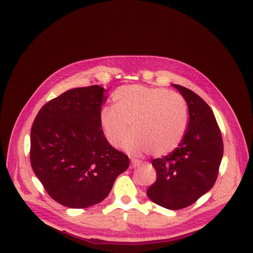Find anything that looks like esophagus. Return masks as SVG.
<instances>
[{"mask_svg":"<svg viewBox=\"0 0 253 253\" xmlns=\"http://www.w3.org/2000/svg\"><path fill=\"white\" fill-rule=\"evenodd\" d=\"M141 164V162H139V160H136V159H132V167L133 168H136L138 167L139 165Z\"/></svg>","mask_w":253,"mask_h":253,"instance_id":"obj_1","label":"esophagus"}]
</instances>
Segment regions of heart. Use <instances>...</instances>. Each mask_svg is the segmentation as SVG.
<instances>
[{
  "label": "heart",
  "instance_id": "b5f03b06",
  "mask_svg": "<svg viewBox=\"0 0 253 253\" xmlns=\"http://www.w3.org/2000/svg\"><path fill=\"white\" fill-rule=\"evenodd\" d=\"M113 105L99 112V125L105 139L118 148L126 137L129 126L133 133L125 149L134 156L153 150L166 155L178 147L188 125V112L182 97L166 88L144 85H125L115 90Z\"/></svg>",
  "mask_w": 253,
  "mask_h": 253
}]
</instances>
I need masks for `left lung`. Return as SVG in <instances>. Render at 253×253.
<instances>
[{"label": "left lung", "mask_w": 253, "mask_h": 253, "mask_svg": "<svg viewBox=\"0 0 253 253\" xmlns=\"http://www.w3.org/2000/svg\"><path fill=\"white\" fill-rule=\"evenodd\" d=\"M172 86L188 104V127L178 148L152 160L157 177L147 195L164 208L179 210L194 204L214 186L224 144L210 106L191 89L178 84Z\"/></svg>", "instance_id": "obj_1"}]
</instances>
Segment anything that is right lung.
<instances>
[{"instance_id": "obj_1", "label": "right lung", "mask_w": 253, "mask_h": 253, "mask_svg": "<svg viewBox=\"0 0 253 253\" xmlns=\"http://www.w3.org/2000/svg\"><path fill=\"white\" fill-rule=\"evenodd\" d=\"M104 90L91 85L65 91L42 106L30 131L33 170L52 200L68 208L102 202L129 165L99 125Z\"/></svg>"}]
</instances>
